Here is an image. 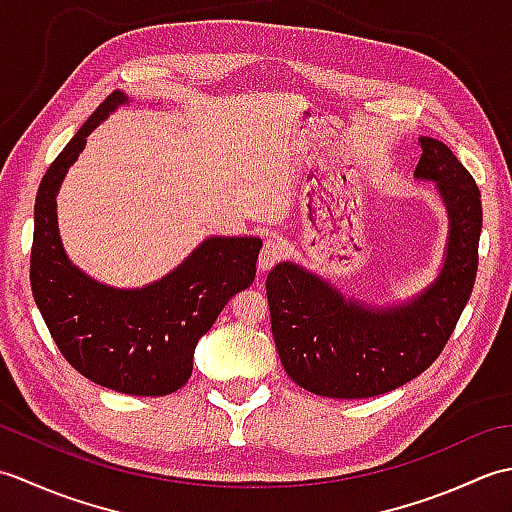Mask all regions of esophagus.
Returning a JSON list of instances; mask_svg holds the SVG:
<instances>
[{
  "label": "esophagus",
  "mask_w": 512,
  "mask_h": 512,
  "mask_svg": "<svg viewBox=\"0 0 512 512\" xmlns=\"http://www.w3.org/2000/svg\"><path fill=\"white\" fill-rule=\"evenodd\" d=\"M281 257H284V250H281V246L277 242H266L262 253H259V262H257L259 273H268V270L273 268Z\"/></svg>",
  "instance_id": "34e87169"
}]
</instances>
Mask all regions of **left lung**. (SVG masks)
I'll use <instances>...</instances> for the list:
<instances>
[{"mask_svg": "<svg viewBox=\"0 0 512 512\" xmlns=\"http://www.w3.org/2000/svg\"><path fill=\"white\" fill-rule=\"evenodd\" d=\"M413 176L433 182L449 233L438 277L411 299L372 306L295 262L268 273L273 339L286 374L325 398H372L420 376L455 330L471 297L482 233V195L453 151L422 136Z\"/></svg>", "mask_w": 512, "mask_h": 512, "instance_id": "left-lung-1", "label": "left lung"}]
</instances>
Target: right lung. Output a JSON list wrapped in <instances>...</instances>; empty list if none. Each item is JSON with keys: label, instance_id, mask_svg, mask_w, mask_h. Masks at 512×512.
<instances>
[{"label": "right lung", "instance_id": "1", "mask_svg": "<svg viewBox=\"0 0 512 512\" xmlns=\"http://www.w3.org/2000/svg\"><path fill=\"white\" fill-rule=\"evenodd\" d=\"M132 99L112 92L41 178L30 286L54 343L76 372L129 396H167L193 372L195 345L224 306L255 281L259 237H206L182 264L143 288H114L72 264L57 195L88 136Z\"/></svg>", "mask_w": 512, "mask_h": 512}]
</instances>
